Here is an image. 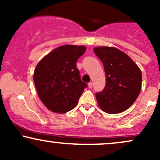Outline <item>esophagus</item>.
Masks as SVG:
<instances>
[{"label":"esophagus","instance_id":"esophagus-1","mask_svg":"<svg viewBox=\"0 0 160 160\" xmlns=\"http://www.w3.org/2000/svg\"><path fill=\"white\" fill-rule=\"evenodd\" d=\"M92 86H93V84H92V82L88 83V86H89V88H92Z\"/></svg>","mask_w":160,"mask_h":160}]
</instances>
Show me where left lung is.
<instances>
[{
	"mask_svg": "<svg viewBox=\"0 0 160 160\" xmlns=\"http://www.w3.org/2000/svg\"><path fill=\"white\" fill-rule=\"evenodd\" d=\"M93 50L103 63L106 76L104 90L95 95L99 108L111 114L126 111L141 92L140 68L127 54L116 47H97Z\"/></svg>",
	"mask_w": 160,
	"mask_h": 160,
	"instance_id": "obj_1",
	"label": "left lung"
}]
</instances>
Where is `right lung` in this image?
Returning a JSON list of instances; mask_svg holds the SVG:
<instances>
[{
	"label": "right lung",
	"instance_id": "right-lung-1",
	"mask_svg": "<svg viewBox=\"0 0 160 160\" xmlns=\"http://www.w3.org/2000/svg\"><path fill=\"white\" fill-rule=\"evenodd\" d=\"M86 49L85 46H60L37 65L34 82L38 96L49 111L65 113L78 104L87 85L80 79L76 62Z\"/></svg>",
	"mask_w": 160,
	"mask_h": 160
}]
</instances>
